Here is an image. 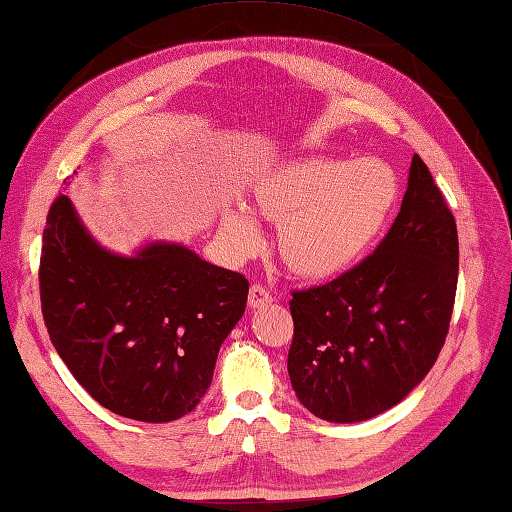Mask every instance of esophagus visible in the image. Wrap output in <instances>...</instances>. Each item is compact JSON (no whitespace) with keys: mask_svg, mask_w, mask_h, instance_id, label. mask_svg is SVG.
I'll list each match as a JSON object with an SVG mask.
<instances>
[{"mask_svg":"<svg viewBox=\"0 0 512 512\" xmlns=\"http://www.w3.org/2000/svg\"><path fill=\"white\" fill-rule=\"evenodd\" d=\"M269 302H271V293L263 285H252L247 295V304L252 306V309H260V306H267Z\"/></svg>","mask_w":512,"mask_h":512,"instance_id":"esophagus-1","label":"esophagus"}]
</instances>
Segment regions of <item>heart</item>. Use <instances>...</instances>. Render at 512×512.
<instances>
[{"label": "heart", "mask_w": 512, "mask_h": 512, "mask_svg": "<svg viewBox=\"0 0 512 512\" xmlns=\"http://www.w3.org/2000/svg\"><path fill=\"white\" fill-rule=\"evenodd\" d=\"M399 199L401 179L388 162L304 157L260 181L254 208L278 225L276 252L291 274L328 280L370 252ZM223 230L236 254L252 252L258 243L256 225L241 210L227 214Z\"/></svg>", "instance_id": "1"}]
</instances>
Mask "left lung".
<instances>
[{
	"mask_svg": "<svg viewBox=\"0 0 512 512\" xmlns=\"http://www.w3.org/2000/svg\"><path fill=\"white\" fill-rule=\"evenodd\" d=\"M456 287V219L414 155L401 212L377 249L326 285L291 293L295 396L331 423L401 403L445 346Z\"/></svg>",
	"mask_w": 512,
	"mask_h": 512,
	"instance_id": "left-lung-1",
	"label": "left lung"
}]
</instances>
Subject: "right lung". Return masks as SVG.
<instances>
[{"label":"right lung","mask_w":512,"mask_h":512,"mask_svg":"<svg viewBox=\"0 0 512 512\" xmlns=\"http://www.w3.org/2000/svg\"><path fill=\"white\" fill-rule=\"evenodd\" d=\"M41 313L74 379L113 414L170 423L206 396L249 282L175 243L102 249L67 195L45 219Z\"/></svg>","instance_id":"obj_1"}]
</instances>
